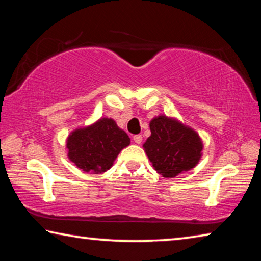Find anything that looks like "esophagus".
<instances>
[{"instance_id": "34e87169", "label": "esophagus", "mask_w": 261, "mask_h": 261, "mask_svg": "<svg viewBox=\"0 0 261 261\" xmlns=\"http://www.w3.org/2000/svg\"><path fill=\"white\" fill-rule=\"evenodd\" d=\"M134 141L136 144H140L141 141H143V136L141 135H136V136H134Z\"/></svg>"}]
</instances>
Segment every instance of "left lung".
Listing matches in <instances>:
<instances>
[{"instance_id":"1","label":"left lung","mask_w":261,"mask_h":261,"mask_svg":"<svg viewBox=\"0 0 261 261\" xmlns=\"http://www.w3.org/2000/svg\"><path fill=\"white\" fill-rule=\"evenodd\" d=\"M151 136L143 146L156 173L171 178L197 166L201 158L199 135L175 118L154 117Z\"/></svg>"}]
</instances>
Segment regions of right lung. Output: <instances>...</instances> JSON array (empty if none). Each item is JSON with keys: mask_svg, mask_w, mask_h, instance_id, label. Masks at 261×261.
Listing matches in <instances>:
<instances>
[{"mask_svg": "<svg viewBox=\"0 0 261 261\" xmlns=\"http://www.w3.org/2000/svg\"><path fill=\"white\" fill-rule=\"evenodd\" d=\"M130 138L112 118H100L90 126L72 131L67 140L68 156L85 173L102 174L113 166Z\"/></svg>", "mask_w": 261, "mask_h": 261, "instance_id": "1", "label": "right lung"}]
</instances>
